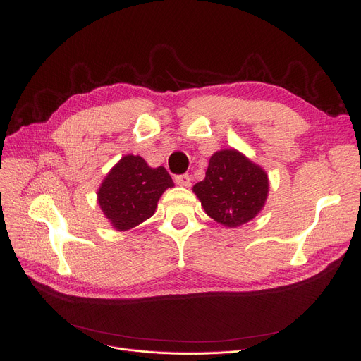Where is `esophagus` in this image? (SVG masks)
<instances>
[{"mask_svg": "<svg viewBox=\"0 0 361 361\" xmlns=\"http://www.w3.org/2000/svg\"><path fill=\"white\" fill-rule=\"evenodd\" d=\"M176 183H177L178 185H183V187H190L192 178H190V176H187V174L177 176V177H176Z\"/></svg>", "mask_w": 361, "mask_h": 361, "instance_id": "obj_1", "label": "esophagus"}]
</instances>
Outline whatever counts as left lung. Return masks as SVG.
I'll return each mask as SVG.
<instances>
[{"label": "left lung", "mask_w": 361, "mask_h": 361, "mask_svg": "<svg viewBox=\"0 0 361 361\" xmlns=\"http://www.w3.org/2000/svg\"><path fill=\"white\" fill-rule=\"evenodd\" d=\"M203 211L226 228L256 218L267 203V171L237 149H221L211 157L206 177L193 185Z\"/></svg>", "instance_id": "8db88e82"}]
</instances>
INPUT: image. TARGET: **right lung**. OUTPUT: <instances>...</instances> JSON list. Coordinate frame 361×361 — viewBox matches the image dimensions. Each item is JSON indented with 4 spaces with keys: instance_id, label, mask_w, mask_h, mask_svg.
<instances>
[{
    "instance_id": "1",
    "label": "right lung",
    "mask_w": 361,
    "mask_h": 361,
    "mask_svg": "<svg viewBox=\"0 0 361 361\" xmlns=\"http://www.w3.org/2000/svg\"><path fill=\"white\" fill-rule=\"evenodd\" d=\"M169 187L174 183L164 166L152 168L139 155H124L109 169L97 195L112 228L128 231L155 214Z\"/></svg>"
}]
</instances>
